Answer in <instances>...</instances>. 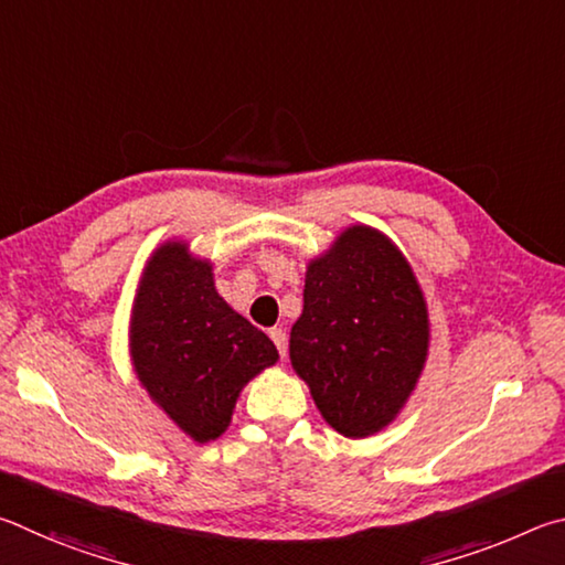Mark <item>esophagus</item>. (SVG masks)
<instances>
[{"label": "esophagus", "mask_w": 565, "mask_h": 565, "mask_svg": "<svg viewBox=\"0 0 565 565\" xmlns=\"http://www.w3.org/2000/svg\"><path fill=\"white\" fill-rule=\"evenodd\" d=\"M270 340L275 342V348H277V352H280V358H285V354H288V334H285V330L273 328Z\"/></svg>", "instance_id": "34e87169"}]
</instances>
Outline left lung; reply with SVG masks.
<instances>
[{
	"label": "left lung",
	"mask_w": 565,
	"mask_h": 565,
	"mask_svg": "<svg viewBox=\"0 0 565 565\" xmlns=\"http://www.w3.org/2000/svg\"><path fill=\"white\" fill-rule=\"evenodd\" d=\"M302 298L290 360L322 417L352 439L387 427L427 360V308L412 267L387 237L354 225L310 263Z\"/></svg>",
	"instance_id": "left-lung-1"
}]
</instances>
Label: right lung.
I'll return each instance as SVG.
<instances>
[{
	"mask_svg": "<svg viewBox=\"0 0 565 565\" xmlns=\"http://www.w3.org/2000/svg\"><path fill=\"white\" fill-rule=\"evenodd\" d=\"M131 352L148 394L195 441L221 437L243 384L277 360L270 338L215 292L211 265L181 243L146 267Z\"/></svg>",
	"mask_w": 565,
	"mask_h": 565,
	"instance_id": "obj_1",
	"label": "right lung"
}]
</instances>
